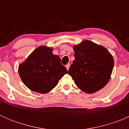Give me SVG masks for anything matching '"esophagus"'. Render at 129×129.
I'll return each mask as SVG.
<instances>
[{"label": "esophagus", "mask_w": 129, "mask_h": 129, "mask_svg": "<svg viewBox=\"0 0 129 129\" xmlns=\"http://www.w3.org/2000/svg\"><path fill=\"white\" fill-rule=\"evenodd\" d=\"M70 66H71V65H70V63H67V64L66 65V69H67V71H69V68H70Z\"/></svg>", "instance_id": "obj_1"}]
</instances>
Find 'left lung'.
Masks as SVG:
<instances>
[{"instance_id":"8db88e82","label":"left lung","mask_w":129,"mask_h":129,"mask_svg":"<svg viewBox=\"0 0 129 129\" xmlns=\"http://www.w3.org/2000/svg\"><path fill=\"white\" fill-rule=\"evenodd\" d=\"M75 60L68 73L75 85L87 93L104 88L109 81L114 60L109 50L89 40L73 47Z\"/></svg>"}]
</instances>
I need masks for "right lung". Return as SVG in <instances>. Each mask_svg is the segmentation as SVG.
Returning a JSON list of instances; mask_svg holds the SVG:
<instances>
[{
  "mask_svg": "<svg viewBox=\"0 0 129 129\" xmlns=\"http://www.w3.org/2000/svg\"><path fill=\"white\" fill-rule=\"evenodd\" d=\"M52 51V47L40 45L19 66V76L31 90L48 93L68 73L61 63L59 56L53 54Z\"/></svg>",
  "mask_w": 129,
  "mask_h": 129,
  "instance_id": "1",
  "label": "right lung"
}]
</instances>
